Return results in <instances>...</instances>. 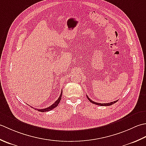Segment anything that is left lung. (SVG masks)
Wrapping results in <instances>:
<instances>
[{
	"label": "left lung",
	"instance_id": "left-lung-1",
	"mask_svg": "<svg viewBox=\"0 0 146 146\" xmlns=\"http://www.w3.org/2000/svg\"><path fill=\"white\" fill-rule=\"evenodd\" d=\"M87 98L91 103L95 104V105H100V106H110V105H113V104H114L116 102H118V100H117V101H115V102H110V103H96V102H93V101H92L91 99H90V98H89L88 96H87Z\"/></svg>",
	"mask_w": 146,
	"mask_h": 146
}]
</instances>
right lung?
<instances>
[{"label":"right lung","mask_w":146,"mask_h":146,"mask_svg":"<svg viewBox=\"0 0 146 146\" xmlns=\"http://www.w3.org/2000/svg\"><path fill=\"white\" fill-rule=\"evenodd\" d=\"M62 91L61 92V94L60 95V96L58 98V100L56 101V102L52 104L51 106H50L48 108H44V109H37V108H35V110H36L38 111H41V112H46V111H49L50 110H52L53 108H55V107H56L58 106V105L60 103V100H61V98H62Z\"/></svg>","instance_id":"right-lung-1"}]
</instances>
